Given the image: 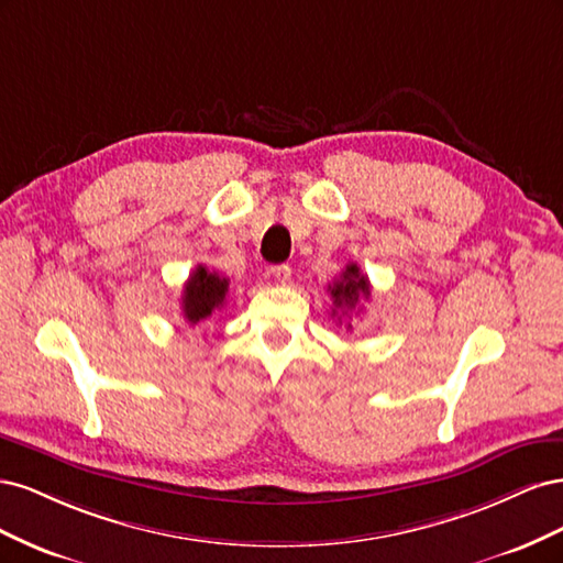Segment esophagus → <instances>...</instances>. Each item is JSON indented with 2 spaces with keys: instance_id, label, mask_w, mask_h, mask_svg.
<instances>
[{
  "instance_id": "esophagus-1",
  "label": "esophagus",
  "mask_w": 563,
  "mask_h": 563,
  "mask_svg": "<svg viewBox=\"0 0 563 563\" xmlns=\"http://www.w3.org/2000/svg\"><path fill=\"white\" fill-rule=\"evenodd\" d=\"M269 272H272V277H275V282L282 284V286L291 282V267H288V265H275Z\"/></svg>"
}]
</instances>
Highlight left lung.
I'll return each mask as SVG.
<instances>
[{
	"label": "left lung",
	"instance_id": "1",
	"mask_svg": "<svg viewBox=\"0 0 563 563\" xmlns=\"http://www.w3.org/2000/svg\"><path fill=\"white\" fill-rule=\"evenodd\" d=\"M329 291L333 298V314H338V310L350 312L356 308V302H360L362 298L371 296V284H368V277H364L360 267H356V263H350L343 269L340 279L329 284ZM347 329H352L350 323H347Z\"/></svg>",
	"mask_w": 563,
	"mask_h": 563
}]
</instances>
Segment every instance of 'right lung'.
I'll list each match as a JSON object with an SVG mask.
<instances>
[{"instance_id":"1","label":"right lung","mask_w":563,"mask_h":563,"mask_svg":"<svg viewBox=\"0 0 563 563\" xmlns=\"http://www.w3.org/2000/svg\"><path fill=\"white\" fill-rule=\"evenodd\" d=\"M228 296V279L220 277L218 272H209L203 265H199L190 279L183 286V317L187 323L207 321L216 310L225 305Z\"/></svg>"}]
</instances>
